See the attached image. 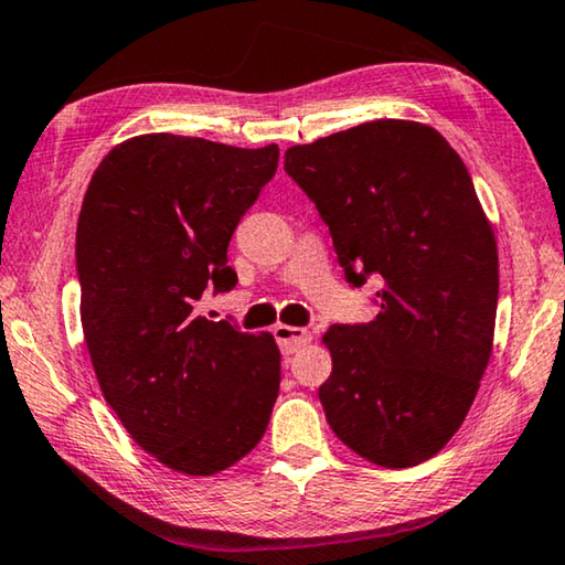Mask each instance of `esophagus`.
<instances>
[{
    "label": "esophagus",
    "mask_w": 565,
    "mask_h": 565,
    "mask_svg": "<svg viewBox=\"0 0 565 565\" xmlns=\"http://www.w3.org/2000/svg\"><path fill=\"white\" fill-rule=\"evenodd\" d=\"M274 337H276V344L284 354H294L299 352L301 347H307L311 342V334L307 329H299V327H286V324H276L274 327Z\"/></svg>",
    "instance_id": "esophagus-1"
}]
</instances>
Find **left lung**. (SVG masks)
Here are the masks:
<instances>
[{
	"label": "left lung",
	"instance_id": "obj_1",
	"mask_svg": "<svg viewBox=\"0 0 565 565\" xmlns=\"http://www.w3.org/2000/svg\"><path fill=\"white\" fill-rule=\"evenodd\" d=\"M347 281L377 276V317L324 334L327 423L356 455L412 468L458 433L492 352L498 246L468 168L440 132L372 120L286 150Z\"/></svg>",
	"mask_w": 565,
	"mask_h": 565
}]
</instances>
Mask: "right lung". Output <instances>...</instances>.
I'll return each instance as SVG.
<instances>
[{
  "label": "right lung",
  "mask_w": 565,
  "mask_h": 565,
  "mask_svg": "<svg viewBox=\"0 0 565 565\" xmlns=\"http://www.w3.org/2000/svg\"><path fill=\"white\" fill-rule=\"evenodd\" d=\"M279 148L153 132L97 166L77 221L79 319L107 405L132 440L185 476H213L262 440L279 397L274 337L195 315L231 291L228 241Z\"/></svg>",
  "instance_id": "right-lung-1"
}]
</instances>
